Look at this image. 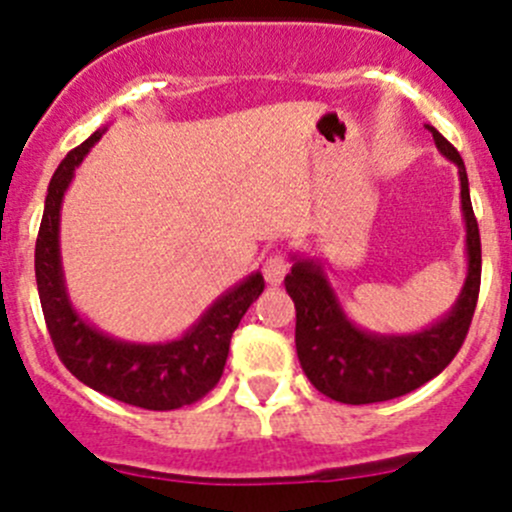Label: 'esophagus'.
Returning a JSON list of instances; mask_svg holds the SVG:
<instances>
[{"label":"esophagus","instance_id":"obj_1","mask_svg":"<svg viewBox=\"0 0 512 512\" xmlns=\"http://www.w3.org/2000/svg\"><path fill=\"white\" fill-rule=\"evenodd\" d=\"M262 272H265V280L270 282V285H280L289 272L287 257L285 255H270L265 260V265H262Z\"/></svg>","mask_w":512,"mask_h":512}]
</instances>
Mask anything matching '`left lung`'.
<instances>
[{
	"mask_svg": "<svg viewBox=\"0 0 512 512\" xmlns=\"http://www.w3.org/2000/svg\"><path fill=\"white\" fill-rule=\"evenodd\" d=\"M436 148L458 165L461 208L466 220L468 275L451 312L416 334H371L344 314L337 294L327 282L322 265L294 257L285 277L287 294L297 309L299 364L317 391L342 404H376L399 399L441 374L466 342L480 292V232L473 215L468 175L456 148L433 126Z\"/></svg>",
	"mask_w": 512,
	"mask_h": 512,
	"instance_id": "left-lung-1",
	"label": "left lung"
}]
</instances>
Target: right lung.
I'll return each mask as SVG.
<instances>
[{
	"mask_svg": "<svg viewBox=\"0 0 512 512\" xmlns=\"http://www.w3.org/2000/svg\"><path fill=\"white\" fill-rule=\"evenodd\" d=\"M106 128L91 133L79 148L66 153L46 193L34 270L41 312L56 354L66 369L86 386L123 404L148 411H170L203 399L220 381L230 352L232 332L265 289L260 272L215 299L203 317L180 339L163 344H131L98 332L79 317L69 302L61 272L59 218L61 200L74 178L76 165Z\"/></svg>",
	"mask_w": 512,
	"mask_h": 512,
	"instance_id": "add662e5",
	"label": "right lung"
}]
</instances>
